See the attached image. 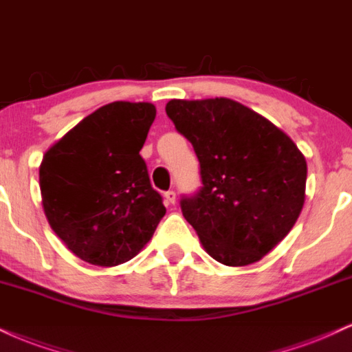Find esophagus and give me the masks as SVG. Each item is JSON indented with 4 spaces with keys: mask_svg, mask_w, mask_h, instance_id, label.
<instances>
[{
    "mask_svg": "<svg viewBox=\"0 0 352 352\" xmlns=\"http://www.w3.org/2000/svg\"><path fill=\"white\" fill-rule=\"evenodd\" d=\"M164 197V202H166V206H173L176 202V192L175 191H166L163 194Z\"/></svg>",
    "mask_w": 352,
    "mask_h": 352,
    "instance_id": "34e87169",
    "label": "esophagus"
}]
</instances>
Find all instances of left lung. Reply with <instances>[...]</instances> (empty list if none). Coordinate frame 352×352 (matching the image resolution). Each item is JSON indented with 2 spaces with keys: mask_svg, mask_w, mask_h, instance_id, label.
Here are the masks:
<instances>
[{
  "mask_svg": "<svg viewBox=\"0 0 352 352\" xmlns=\"http://www.w3.org/2000/svg\"><path fill=\"white\" fill-rule=\"evenodd\" d=\"M166 113L201 164L202 188L181 199L184 219L217 262H258L303 209V153L265 117L230 98L169 100Z\"/></svg>",
  "mask_w": 352,
  "mask_h": 352,
  "instance_id": "obj_1",
  "label": "left lung"
}]
</instances>
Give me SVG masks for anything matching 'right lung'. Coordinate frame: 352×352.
Returning a JSON list of instances; mask_svg holds the SVG:
<instances>
[{
  "label": "right lung",
  "mask_w": 352,
  "mask_h": 352,
  "mask_svg": "<svg viewBox=\"0 0 352 352\" xmlns=\"http://www.w3.org/2000/svg\"><path fill=\"white\" fill-rule=\"evenodd\" d=\"M155 117L153 103L111 102L45 151L39 166L44 214L84 262H128L166 214L140 156Z\"/></svg>",
  "instance_id": "obj_1"
}]
</instances>
